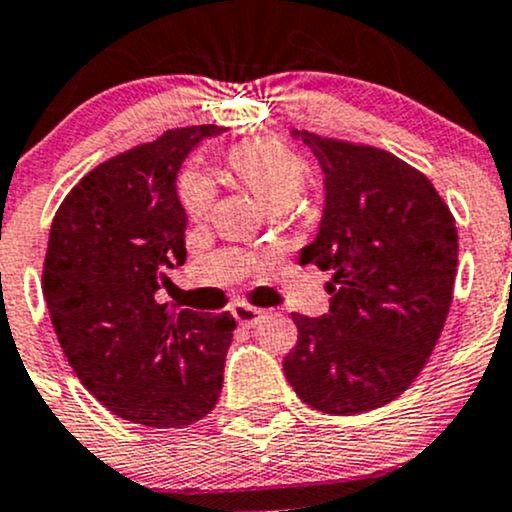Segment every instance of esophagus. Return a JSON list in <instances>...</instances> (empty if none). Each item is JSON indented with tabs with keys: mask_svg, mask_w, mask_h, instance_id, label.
<instances>
[{
	"mask_svg": "<svg viewBox=\"0 0 512 512\" xmlns=\"http://www.w3.org/2000/svg\"><path fill=\"white\" fill-rule=\"evenodd\" d=\"M231 313H234L236 323L244 325V328H256V325L266 318V310L254 308V305H246V303H236Z\"/></svg>",
	"mask_w": 512,
	"mask_h": 512,
	"instance_id": "esophagus-1",
	"label": "esophagus"
}]
</instances>
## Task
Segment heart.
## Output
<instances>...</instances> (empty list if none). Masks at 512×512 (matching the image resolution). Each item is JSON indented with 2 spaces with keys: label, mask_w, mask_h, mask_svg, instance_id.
<instances>
[{
  "label": "heart",
  "mask_w": 512,
  "mask_h": 512,
  "mask_svg": "<svg viewBox=\"0 0 512 512\" xmlns=\"http://www.w3.org/2000/svg\"><path fill=\"white\" fill-rule=\"evenodd\" d=\"M226 165L271 212H283L305 189V165L288 147L273 140H251L234 147ZM179 202L192 219H204L212 209L214 187L207 175L189 170L179 177Z\"/></svg>",
  "instance_id": "b5f03b06"
}]
</instances>
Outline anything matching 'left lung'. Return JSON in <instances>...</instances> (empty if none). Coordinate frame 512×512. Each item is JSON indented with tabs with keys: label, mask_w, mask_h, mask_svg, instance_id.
I'll use <instances>...</instances> for the list:
<instances>
[{
	"label": "left lung",
	"mask_w": 512,
	"mask_h": 512,
	"mask_svg": "<svg viewBox=\"0 0 512 512\" xmlns=\"http://www.w3.org/2000/svg\"><path fill=\"white\" fill-rule=\"evenodd\" d=\"M318 157L325 207L300 263H315L330 310L293 313L298 342L283 372L323 414L372 412L429 360L453 298L458 234L434 184L392 152L293 130Z\"/></svg>",
	"instance_id": "1"
}]
</instances>
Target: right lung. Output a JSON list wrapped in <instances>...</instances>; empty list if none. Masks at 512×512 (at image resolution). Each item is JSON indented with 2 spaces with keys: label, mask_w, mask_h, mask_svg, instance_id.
I'll use <instances>...</instances> for the list:
<instances>
[{
  "label": "right lung",
  "mask_w": 512,
  "mask_h": 512,
  "mask_svg": "<svg viewBox=\"0 0 512 512\" xmlns=\"http://www.w3.org/2000/svg\"><path fill=\"white\" fill-rule=\"evenodd\" d=\"M212 135L221 128L167 130L110 157L68 192L49 231L41 283L68 365L105 409L155 429L212 412L236 328L229 313L157 300L162 268L187 258L177 172Z\"/></svg>",
  "instance_id": "1"
}]
</instances>
